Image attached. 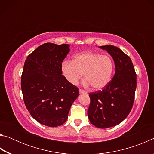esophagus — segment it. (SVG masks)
I'll return each instance as SVG.
<instances>
[{"instance_id": "esophagus-1", "label": "esophagus", "mask_w": 154, "mask_h": 154, "mask_svg": "<svg viewBox=\"0 0 154 154\" xmlns=\"http://www.w3.org/2000/svg\"><path fill=\"white\" fill-rule=\"evenodd\" d=\"M79 93L80 94H87L88 92H86V91H84V90H82L79 89Z\"/></svg>"}]
</instances>
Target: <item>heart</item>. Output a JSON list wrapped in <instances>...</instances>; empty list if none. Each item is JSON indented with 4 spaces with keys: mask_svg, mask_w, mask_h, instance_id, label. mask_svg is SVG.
I'll return each mask as SVG.
<instances>
[{
    "mask_svg": "<svg viewBox=\"0 0 154 154\" xmlns=\"http://www.w3.org/2000/svg\"><path fill=\"white\" fill-rule=\"evenodd\" d=\"M114 69L113 62L108 55L98 52L85 51L75 54L72 60H64L61 71L65 79L71 85H77L83 76L85 86L92 85L94 90H100L110 82Z\"/></svg>",
    "mask_w": 154,
    "mask_h": 154,
    "instance_id": "heart-1",
    "label": "heart"
}]
</instances>
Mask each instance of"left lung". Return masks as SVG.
Masks as SVG:
<instances>
[{"instance_id":"obj_1","label":"left lung","mask_w":154,"mask_h":154,"mask_svg":"<svg viewBox=\"0 0 154 154\" xmlns=\"http://www.w3.org/2000/svg\"><path fill=\"white\" fill-rule=\"evenodd\" d=\"M113 59L114 77L102 90L90 93L89 120L100 128L113 127L126 119L133 106L137 75L131 59L113 45L100 46Z\"/></svg>"}]
</instances>
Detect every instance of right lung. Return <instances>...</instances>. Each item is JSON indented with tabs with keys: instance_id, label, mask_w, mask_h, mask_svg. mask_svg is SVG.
<instances>
[{
	"instance_id": "add662e5",
	"label": "right lung",
	"mask_w": 154,
	"mask_h": 154,
	"mask_svg": "<svg viewBox=\"0 0 154 154\" xmlns=\"http://www.w3.org/2000/svg\"><path fill=\"white\" fill-rule=\"evenodd\" d=\"M69 48L68 44L44 43L25 61L21 78L25 105L34 119L47 126L63 124L79 96V89L62 75V62Z\"/></svg>"
}]
</instances>
